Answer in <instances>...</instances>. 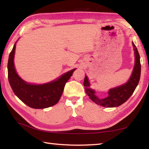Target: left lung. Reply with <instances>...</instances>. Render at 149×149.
I'll list each match as a JSON object with an SVG mask.
<instances>
[{
	"mask_svg": "<svg viewBox=\"0 0 149 149\" xmlns=\"http://www.w3.org/2000/svg\"><path fill=\"white\" fill-rule=\"evenodd\" d=\"M133 46L135 50V62L132 75L125 84L120 87L110 89L108 96L104 99H100L95 95L94 90L90 89L89 82L88 78L85 76L84 85L87 95L96 104L104 107H119L130 99V97L135 90L139 84L141 76V62L140 56L135 44L133 42Z\"/></svg>",
	"mask_w": 149,
	"mask_h": 149,
	"instance_id": "1",
	"label": "left lung"
}]
</instances>
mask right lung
Returning a JSON list of instances; mask_svg holds the SVG:
<instances>
[{
	"instance_id": "obj_1",
	"label": "right lung",
	"mask_w": 149,
	"mask_h": 149,
	"mask_svg": "<svg viewBox=\"0 0 149 149\" xmlns=\"http://www.w3.org/2000/svg\"><path fill=\"white\" fill-rule=\"evenodd\" d=\"M16 43L9 55L8 77L12 90L19 99L28 107L42 109L52 107L59 101L65 83L69 80L75 69L63 74L54 81L43 85L27 84L17 74L14 68V57Z\"/></svg>"
}]
</instances>
